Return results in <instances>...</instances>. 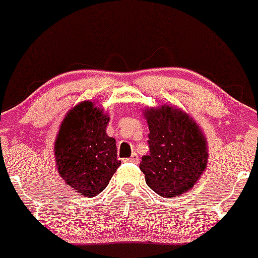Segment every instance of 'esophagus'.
I'll return each mask as SVG.
<instances>
[{"instance_id":"34e87169","label":"esophagus","mask_w":258,"mask_h":258,"mask_svg":"<svg viewBox=\"0 0 258 258\" xmlns=\"http://www.w3.org/2000/svg\"><path fill=\"white\" fill-rule=\"evenodd\" d=\"M124 161H125V162H133V164H138V161H139L138 155H137V153H133V155H132L131 157L125 158Z\"/></svg>"}]
</instances>
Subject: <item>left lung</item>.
<instances>
[{
  "label": "left lung",
  "mask_w": 258,
  "mask_h": 258,
  "mask_svg": "<svg viewBox=\"0 0 258 258\" xmlns=\"http://www.w3.org/2000/svg\"><path fill=\"white\" fill-rule=\"evenodd\" d=\"M147 120L150 155L139 165L147 185L164 198L192 189L209 162L206 137L183 110L162 105L143 110Z\"/></svg>",
  "instance_id": "1"
}]
</instances>
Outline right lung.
Here are the masks:
<instances>
[{"label": "right lung", "mask_w": 258, "mask_h": 258, "mask_svg": "<svg viewBox=\"0 0 258 258\" xmlns=\"http://www.w3.org/2000/svg\"><path fill=\"white\" fill-rule=\"evenodd\" d=\"M108 121L102 107L83 101L68 111L56 136L53 152L58 174L84 197L100 195L121 165L116 141L106 133Z\"/></svg>", "instance_id": "right-lung-1"}]
</instances>
